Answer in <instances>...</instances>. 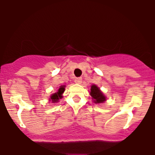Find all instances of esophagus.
<instances>
[{"label":"esophagus","instance_id":"esophagus-1","mask_svg":"<svg viewBox=\"0 0 155 155\" xmlns=\"http://www.w3.org/2000/svg\"><path fill=\"white\" fill-rule=\"evenodd\" d=\"M81 81H82L81 78H76L74 80V82L76 83V84H81Z\"/></svg>","mask_w":155,"mask_h":155}]
</instances>
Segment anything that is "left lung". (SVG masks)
Masks as SVG:
<instances>
[{
  "instance_id": "1",
  "label": "left lung",
  "mask_w": 155,
  "mask_h": 155,
  "mask_svg": "<svg viewBox=\"0 0 155 155\" xmlns=\"http://www.w3.org/2000/svg\"><path fill=\"white\" fill-rule=\"evenodd\" d=\"M90 94L91 95L95 103H102V102H104L106 100V98L104 96V94H102L101 90L96 85H94V84L91 85Z\"/></svg>"
}]
</instances>
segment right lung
Listing matches in <instances>:
<instances>
[{
	"label": "right lung",
	"instance_id": "1",
	"mask_svg": "<svg viewBox=\"0 0 155 155\" xmlns=\"http://www.w3.org/2000/svg\"><path fill=\"white\" fill-rule=\"evenodd\" d=\"M64 90H65L64 86H61V87L59 88L57 93H54L53 94H52L51 97H50V99L52 100V102L53 103H55L56 102H58V100L62 98V94L64 93Z\"/></svg>",
	"mask_w": 155,
	"mask_h": 155
}]
</instances>
